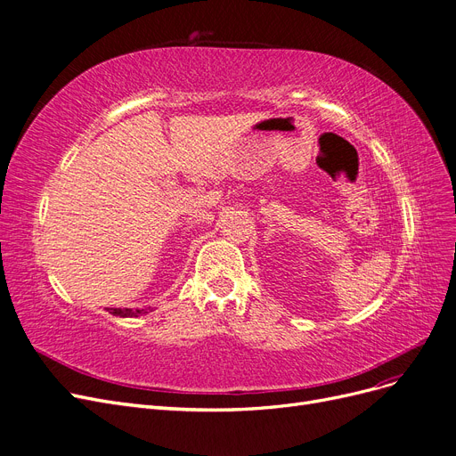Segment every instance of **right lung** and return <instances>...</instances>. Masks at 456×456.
<instances>
[{"label": "right lung", "mask_w": 456, "mask_h": 456, "mask_svg": "<svg viewBox=\"0 0 456 456\" xmlns=\"http://www.w3.org/2000/svg\"><path fill=\"white\" fill-rule=\"evenodd\" d=\"M110 314L114 316H123V318H133V316H140V314H145L143 308L142 311H133V308H110Z\"/></svg>", "instance_id": "add662e5"}]
</instances>
